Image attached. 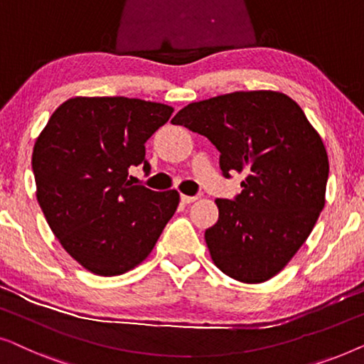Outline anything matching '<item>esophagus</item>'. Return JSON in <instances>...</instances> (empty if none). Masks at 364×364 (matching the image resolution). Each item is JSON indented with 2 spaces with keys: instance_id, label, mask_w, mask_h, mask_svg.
<instances>
[{
  "instance_id": "esophagus-1",
  "label": "esophagus",
  "mask_w": 364,
  "mask_h": 364,
  "mask_svg": "<svg viewBox=\"0 0 364 364\" xmlns=\"http://www.w3.org/2000/svg\"><path fill=\"white\" fill-rule=\"evenodd\" d=\"M197 198H198V196H181V200L183 203H192V202H196Z\"/></svg>"
}]
</instances>
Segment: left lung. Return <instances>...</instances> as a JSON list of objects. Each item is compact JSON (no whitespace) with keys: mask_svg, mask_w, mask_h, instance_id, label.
<instances>
[{"mask_svg":"<svg viewBox=\"0 0 364 364\" xmlns=\"http://www.w3.org/2000/svg\"><path fill=\"white\" fill-rule=\"evenodd\" d=\"M172 124L215 146L223 177L245 176L242 193L215 200L218 220L205 230L213 263L243 283L275 277L325 207L326 149L305 112L282 92L238 91L188 104Z\"/></svg>","mask_w":364,"mask_h":364,"instance_id":"1","label":"left lung"}]
</instances>
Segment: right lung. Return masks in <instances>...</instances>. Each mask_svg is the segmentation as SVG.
Returning a JSON list of instances; mask_svg holds the SVG:
<instances>
[{
    "mask_svg": "<svg viewBox=\"0 0 364 364\" xmlns=\"http://www.w3.org/2000/svg\"><path fill=\"white\" fill-rule=\"evenodd\" d=\"M173 109L129 97L63 102L33 149L38 202L61 245L86 270L126 273L152 252L178 205V192L127 181L144 166L147 139Z\"/></svg>",
    "mask_w": 364,
    "mask_h": 364,
    "instance_id": "1",
    "label": "right lung"
}]
</instances>
